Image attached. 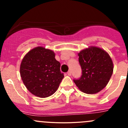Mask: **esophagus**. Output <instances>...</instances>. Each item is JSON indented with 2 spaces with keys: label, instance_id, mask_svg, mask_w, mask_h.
I'll return each mask as SVG.
<instances>
[{
  "label": "esophagus",
  "instance_id": "esophagus-1",
  "mask_svg": "<svg viewBox=\"0 0 128 128\" xmlns=\"http://www.w3.org/2000/svg\"><path fill=\"white\" fill-rule=\"evenodd\" d=\"M68 76H71V74H72L71 71H70V70H69V71L68 72Z\"/></svg>",
  "mask_w": 128,
  "mask_h": 128
}]
</instances>
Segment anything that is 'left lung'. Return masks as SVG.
Segmentation results:
<instances>
[{"mask_svg": "<svg viewBox=\"0 0 128 128\" xmlns=\"http://www.w3.org/2000/svg\"><path fill=\"white\" fill-rule=\"evenodd\" d=\"M78 55L82 76L78 79H74V82L86 94L99 92L106 87L113 74V64L110 56L95 46L82 50Z\"/></svg>", "mask_w": 128, "mask_h": 128, "instance_id": "left-lung-1", "label": "left lung"}]
</instances>
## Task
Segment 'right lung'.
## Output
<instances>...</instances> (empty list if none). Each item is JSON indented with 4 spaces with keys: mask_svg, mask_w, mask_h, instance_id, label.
Here are the masks:
<instances>
[{
    "mask_svg": "<svg viewBox=\"0 0 128 128\" xmlns=\"http://www.w3.org/2000/svg\"><path fill=\"white\" fill-rule=\"evenodd\" d=\"M60 67L53 51L39 46L30 51L22 59L20 76L32 94L38 97H48L55 93L64 78Z\"/></svg>",
    "mask_w": 128,
    "mask_h": 128,
    "instance_id": "right-lung-1",
    "label": "right lung"
}]
</instances>
